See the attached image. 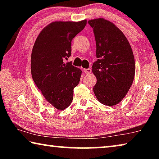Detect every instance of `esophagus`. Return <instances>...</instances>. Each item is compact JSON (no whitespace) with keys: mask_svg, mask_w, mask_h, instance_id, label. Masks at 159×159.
Instances as JSON below:
<instances>
[{"mask_svg":"<svg viewBox=\"0 0 159 159\" xmlns=\"http://www.w3.org/2000/svg\"><path fill=\"white\" fill-rule=\"evenodd\" d=\"M83 71H84L85 74H90L92 71H91L90 69H83Z\"/></svg>","mask_w":159,"mask_h":159,"instance_id":"1","label":"esophagus"}]
</instances>
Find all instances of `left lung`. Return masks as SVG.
Listing matches in <instances>:
<instances>
[{"instance_id": "1", "label": "left lung", "mask_w": 159, "mask_h": 159, "mask_svg": "<svg viewBox=\"0 0 159 159\" xmlns=\"http://www.w3.org/2000/svg\"><path fill=\"white\" fill-rule=\"evenodd\" d=\"M88 23L93 29L98 58L92 66L97 79L93 92L102 104L114 106L133 84L135 74L133 50L125 35L110 21L98 18Z\"/></svg>"}]
</instances>
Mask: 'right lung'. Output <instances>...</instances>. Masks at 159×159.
Returning a JSON list of instances; mask_svg holds the SVG:
<instances>
[{"label": "right lung", "instance_id": "add662e5", "mask_svg": "<svg viewBox=\"0 0 159 159\" xmlns=\"http://www.w3.org/2000/svg\"><path fill=\"white\" fill-rule=\"evenodd\" d=\"M86 24V20L53 21L40 32L32 49V79L45 99L60 111L71 104L82 74L71 62L63 61L71 56L72 39Z\"/></svg>", "mask_w": 159, "mask_h": 159}]
</instances>
